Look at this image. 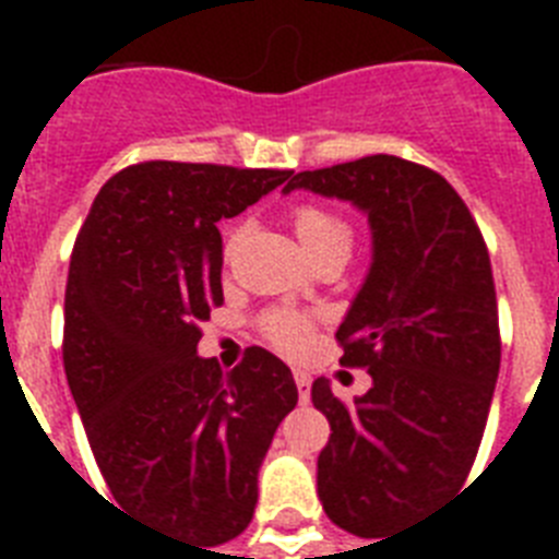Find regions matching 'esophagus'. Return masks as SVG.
<instances>
[{"instance_id":"obj_1","label":"esophagus","mask_w":559,"mask_h":559,"mask_svg":"<svg viewBox=\"0 0 559 559\" xmlns=\"http://www.w3.org/2000/svg\"><path fill=\"white\" fill-rule=\"evenodd\" d=\"M293 377H296V385H298V400H301V403H307V400H310V373L301 371V368H296V371H293Z\"/></svg>"}]
</instances>
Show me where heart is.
I'll return each mask as SVG.
<instances>
[{"instance_id": "1", "label": "heart", "mask_w": 559, "mask_h": 559, "mask_svg": "<svg viewBox=\"0 0 559 559\" xmlns=\"http://www.w3.org/2000/svg\"><path fill=\"white\" fill-rule=\"evenodd\" d=\"M293 219V231H296L298 243L305 246V252L319 261L322 254L336 252V249H348L350 240H354V231H350L348 219L340 217L336 211L324 209L319 202H301L289 214ZM237 235H231L228 240V249L235 246ZM263 333L266 340L281 350H298L305 348L307 336H310V319L301 313H293V310H275L263 319Z\"/></svg>"}]
</instances>
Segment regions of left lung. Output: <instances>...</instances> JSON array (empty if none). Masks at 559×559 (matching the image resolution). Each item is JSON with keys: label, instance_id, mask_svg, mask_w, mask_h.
Masks as SVG:
<instances>
[{"label": "left lung", "instance_id": "left-lung-1", "mask_svg": "<svg viewBox=\"0 0 559 559\" xmlns=\"http://www.w3.org/2000/svg\"><path fill=\"white\" fill-rule=\"evenodd\" d=\"M354 202L371 223V270L336 331L342 366L373 385L342 403L313 382L331 424L319 499L340 528L389 539L467 481L493 400L502 342L485 237L455 188L400 156L301 170L284 193Z\"/></svg>", "mask_w": 559, "mask_h": 559}]
</instances>
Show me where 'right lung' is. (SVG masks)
Listing matches in <instances>:
<instances>
[{"instance_id":"obj_1","label":"right lung","mask_w":559,"mask_h":559,"mask_svg":"<svg viewBox=\"0 0 559 559\" xmlns=\"http://www.w3.org/2000/svg\"><path fill=\"white\" fill-rule=\"evenodd\" d=\"M293 170L142 162L107 179L74 240L63 368L100 476L127 511L202 546L249 525L258 469L296 380L270 350L219 371L197 357L223 305V237Z\"/></svg>"}]
</instances>
